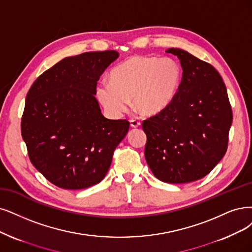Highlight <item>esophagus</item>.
Here are the masks:
<instances>
[{"instance_id":"34e87169","label":"esophagus","mask_w":252,"mask_h":252,"mask_svg":"<svg viewBox=\"0 0 252 252\" xmlns=\"http://www.w3.org/2000/svg\"><path fill=\"white\" fill-rule=\"evenodd\" d=\"M129 124H131V126L134 127V128H137V127L141 126L140 121L137 120V119H131V120H129Z\"/></svg>"}]
</instances>
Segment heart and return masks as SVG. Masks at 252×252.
<instances>
[{
  "label": "heart",
  "mask_w": 252,
  "mask_h": 252,
  "mask_svg": "<svg viewBox=\"0 0 252 252\" xmlns=\"http://www.w3.org/2000/svg\"><path fill=\"white\" fill-rule=\"evenodd\" d=\"M181 79L180 66L171 59L134 56L110 71V83H99L95 94L113 117L125 114L131 99L141 115L153 116L171 104Z\"/></svg>",
  "instance_id": "1"
}]
</instances>
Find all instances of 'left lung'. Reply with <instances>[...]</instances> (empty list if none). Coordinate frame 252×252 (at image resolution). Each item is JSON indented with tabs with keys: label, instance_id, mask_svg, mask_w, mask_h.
I'll return each instance as SVG.
<instances>
[{
	"label": "left lung",
	"instance_id": "obj_1",
	"mask_svg": "<svg viewBox=\"0 0 252 252\" xmlns=\"http://www.w3.org/2000/svg\"><path fill=\"white\" fill-rule=\"evenodd\" d=\"M183 77L171 104L142 123L145 159L157 179L185 184L202 179L224 157L232 111L224 82L211 64L181 49Z\"/></svg>",
	"mask_w": 252,
	"mask_h": 252
}]
</instances>
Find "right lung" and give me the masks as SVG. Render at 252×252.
Here are the masks:
<instances>
[{
    "label": "right lung",
    "mask_w": 252,
    "mask_h": 252,
    "mask_svg": "<svg viewBox=\"0 0 252 252\" xmlns=\"http://www.w3.org/2000/svg\"><path fill=\"white\" fill-rule=\"evenodd\" d=\"M118 56L104 51L64 58L40 74L28 92L21 126L28 155L59 188L98 184L127 134L128 121L106 118L95 98L99 77Z\"/></svg>",
    "instance_id": "right-lung-1"
}]
</instances>
